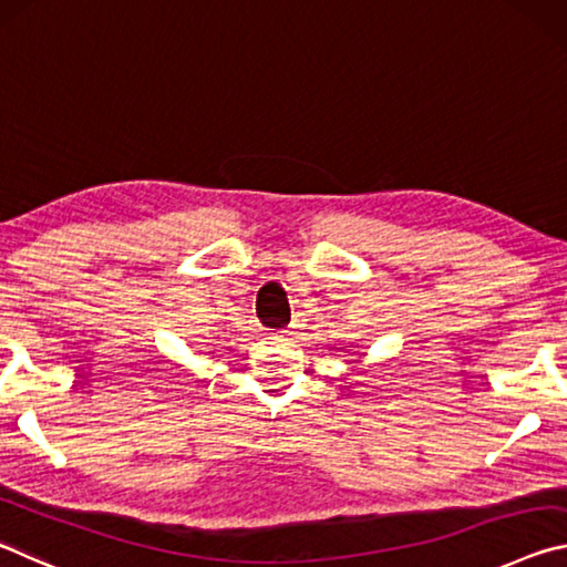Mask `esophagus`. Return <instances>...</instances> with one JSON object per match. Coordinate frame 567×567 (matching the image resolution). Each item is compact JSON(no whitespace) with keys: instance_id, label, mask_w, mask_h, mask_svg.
I'll list each match as a JSON object with an SVG mask.
<instances>
[{"instance_id":"34e87169","label":"esophagus","mask_w":567,"mask_h":567,"mask_svg":"<svg viewBox=\"0 0 567 567\" xmlns=\"http://www.w3.org/2000/svg\"><path fill=\"white\" fill-rule=\"evenodd\" d=\"M296 327H299V323H291V327L284 331V333H286V337H293V333H296Z\"/></svg>"}]
</instances>
